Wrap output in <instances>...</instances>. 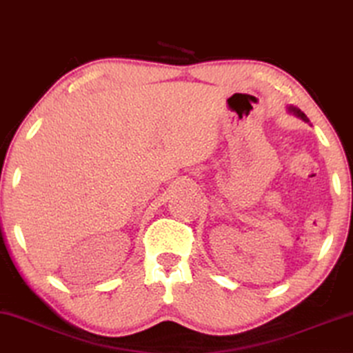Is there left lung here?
<instances>
[{"label": "left lung", "instance_id": "obj_1", "mask_svg": "<svg viewBox=\"0 0 353 353\" xmlns=\"http://www.w3.org/2000/svg\"><path fill=\"white\" fill-rule=\"evenodd\" d=\"M288 111L291 114H294L296 117H299V119H303L304 122H309V119H307V116H305L303 111H301L299 108H296V106H288Z\"/></svg>", "mask_w": 353, "mask_h": 353}]
</instances>
